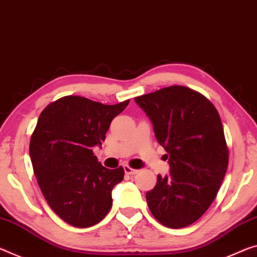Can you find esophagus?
Segmentation results:
<instances>
[{
  "instance_id": "obj_1",
  "label": "esophagus",
  "mask_w": 257,
  "mask_h": 257,
  "mask_svg": "<svg viewBox=\"0 0 257 257\" xmlns=\"http://www.w3.org/2000/svg\"><path fill=\"white\" fill-rule=\"evenodd\" d=\"M123 169H124V173L127 175H135L138 172L137 169H134V168H132V167H129L128 165H124Z\"/></svg>"
}]
</instances>
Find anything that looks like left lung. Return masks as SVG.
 Here are the masks:
<instances>
[{
    "label": "left lung",
    "mask_w": 257,
    "mask_h": 257,
    "mask_svg": "<svg viewBox=\"0 0 257 257\" xmlns=\"http://www.w3.org/2000/svg\"><path fill=\"white\" fill-rule=\"evenodd\" d=\"M153 123L166 150L170 173L158 175L146 193L154 217L162 225L181 229L209 208L229 165L223 124L216 107L200 92L172 85L135 97Z\"/></svg>",
    "instance_id": "1"
}]
</instances>
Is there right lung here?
Returning <instances> with one entry per match:
<instances>
[{
	"instance_id": "add662e5",
	"label": "right lung",
	"mask_w": 257,
	"mask_h": 257,
	"mask_svg": "<svg viewBox=\"0 0 257 257\" xmlns=\"http://www.w3.org/2000/svg\"><path fill=\"white\" fill-rule=\"evenodd\" d=\"M128 104L65 96L40 114L30 143L36 181L50 208L73 226L95 225L111 209L112 189L124 170L105 168L92 148L101 145L112 120Z\"/></svg>"
}]
</instances>
